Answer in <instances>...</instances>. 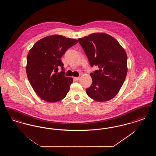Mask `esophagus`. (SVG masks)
Masks as SVG:
<instances>
[{
    "label": "esophagus",
    "instance_id": "1",
    "mask_svg": "<svg viewBox=\"0 0 156 156\" xmlns=\"http://www.w3.org/2000/svg\"><path fill=\"white\" fill-rule=\"evenodd\" d=\"M80 77L78 76V77H74V80L75 81H78V80H80Z\"/></svg>",
    "mask_w": 156,
    "mask_h": 156
}]
</instances>
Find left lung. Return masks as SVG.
<instances>
[{
    "label": "left lung",
    "mask_w": 156,
    "mask_h": 156,
    "mask_svg": "<svg viewBox=\"0 0 156 156\" xmlns=\"http://www.w3.org/2000/svg\"><path fill=\"white\" fill-rule=\"evenodd\" d=\"M91 67H98L90 75L91 86L86 89L88 97L105 102L115 97L122 87L127 73V54L119 42L104 33L78 38Z\"/></svg>",
    "instance_id": "left-lung-1"
}]
</instances>
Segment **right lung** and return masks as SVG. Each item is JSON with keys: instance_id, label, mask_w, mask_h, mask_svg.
Masks as SVG:
<instances>
[{"instance_id": "1", "label": "right lung", "mask_w": 156, "mask_h": 156, "mask_svg": "<svg viewBox=\"0 0 156 156\" xmlns=\"http://www.w3.org/2000/svg\"><path fill=\"white\" fill-rule=\"evenodd\" d=\"M78 40L60 35L44 37L36 43L27 57L26 73L32 88L41 99L56 102L66 97L73 82L64 75L61 58ZM62 71L58 72V67Z\"/></svg>"}]
</instances>
